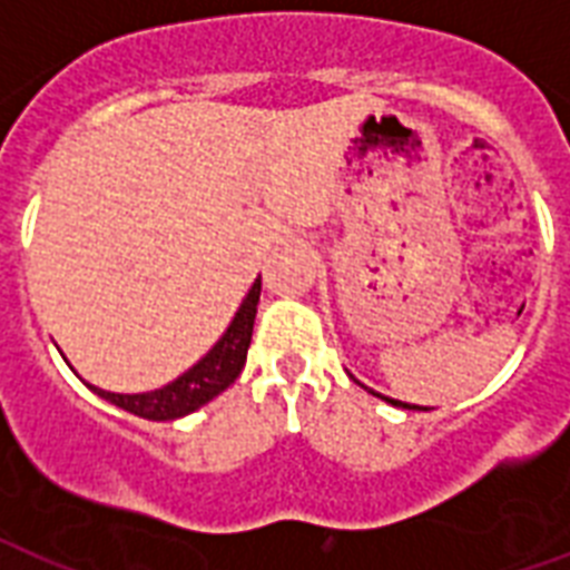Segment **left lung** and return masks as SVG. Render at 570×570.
Listing matches in <instances>:
<instances>
[{"label": "left lung", "mask_w": 570, "mask_h": 570, "mask_svg": "<svg viewBox=\"0 0 570 570\" xmlns=\"http://www.w3.org/2000/svg\"><path fill=\"white\" fill-rule=\"evenodd\" d=\"M352 379H355V375H352ZM355 381H357V379H355ZM357 384H361V381H357ZM361 387H364L366 393H373V396L384 399V402H387V405H393V407H402V411H429V407H423V405H411V402H399V399L381 396V393H375V390H370V387H366V384H361Z\"/></svg>", "instance_id": "1"}]
</instances>
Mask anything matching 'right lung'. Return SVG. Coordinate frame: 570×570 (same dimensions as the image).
I'll return each mask as SVG.
<instances>
[{"label": "right lung", "instance_id": "right-lung-1", "mask_svg": "<svg viewBox=\"0 0 570 570\" xmlns=\"http://www.w3.org/2000/svg\"><path fill=\"white\" fill-rule=\"evenodd\" d=\"M259 289H263V284H259L257 277L254 286L248 289V295L242 298L239 311H236V316L230 320L227 331L218 337V343H215L195 366H189L186 373L177 375L174 381H168L165 387L147 390V393H111V390L94 387L88 381H85V384H88L97 396L111 402V405L124 407L129 414L145 416V420H156V423L180 420V416L191 414V411L204 407L209 399L224 393L233 381L239 379L242 366H245V357H248L250 334H254Z\"/></svg>", "mask_w": 570, "mask_h": 570}]
</instances>
